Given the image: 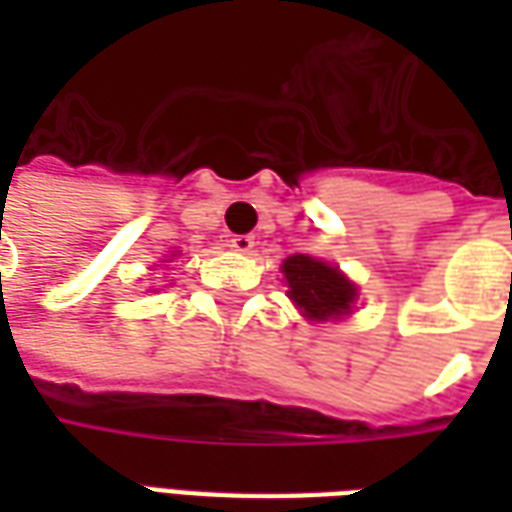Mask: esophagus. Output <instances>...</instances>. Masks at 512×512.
<instances>
[{
    "instance_id": "34e87169",
    "label": "esophagus",
    "mask_w": 512,
    "mask_h": 512,
    "mask_svg": "<svg viewBox=\"0 0 512 512\" xmlns=\"http://www.w3.org/2000/svg\"><path fill=\"white\" fill-rule=\"evenodd\" d=\"M230 246H233L235 252H241V255H249L252 246H255V238H252V235H233V238H230Z\"/></svg>"
}]
</instances>
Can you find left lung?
<instances>
[{
	"mask_svg": "<svg viewBox=\"0 0 512 512\" xmlns=\"http://www.w3.org/2000/svg\"><path fill=\"white\" fill-rule=\"evenodd\" d=\"M282 274L290 285V299L312 321H329L351 312L356 288L337 268L307 255H293L282 263Z\"/></svg>",
	"mask_w": 512,
	"mask_h": 512,
	"instance_id": "1",
	"label": "left lung"
}]
</instances>
